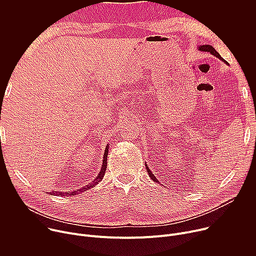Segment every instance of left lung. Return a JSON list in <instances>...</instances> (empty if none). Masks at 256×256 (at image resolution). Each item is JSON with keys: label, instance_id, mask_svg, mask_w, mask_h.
Returning <instances> with one entry per match:
<instances>
[{"label": "left lung", "instance_id": "left-lung-1", "mask_svg": "<svg viewBox=\"0 0 256 256\" xmlns=\"http://www.w3.org/2000/svg\"><path fill=\"white\" fill-rule=\"evenodd\" d=\"M198 50H200V52H210V54H212V56H216L218 58H220L221 60H223L224 62H226V64H228L221 56H220V54H218L212 46H210V44H204V46H198ZM146 168H147V171H148V173H149V175H150V177H151V179L153 180V181H156V182H158V180H157V178H156V176L152 173V171L149 169V167L146 165Z\"/></svg>", "mask_w": 256, "mask_h": 256}]
</instances>
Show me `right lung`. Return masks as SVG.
I'll return each mask as SVG.
<instances>
[{"instance_id":"obj_1","label":"right lung","mask_w":256,"mask_h":256,"mask_svg":"<svg viewBox=\"0 0 256 256\" xmlns=\"http://www.w3.org/2000/svg\"><path fill=\"white\" fill-rule=\"evenodd\" d=\"M108 147L109 146L107 144L106 148H105V152H104V156H103V163H102V167H101V170L100 172L98 173V175L91 181L89 182L88 184H86L85 186L83 188H77L75 190H72V192H50L52 194H56V196H76V194H79L89 188H92L93 186H95L98 182H100L105 174V171H106V167H107V155H108Z\"/></svg>"}]
</instances>
